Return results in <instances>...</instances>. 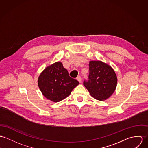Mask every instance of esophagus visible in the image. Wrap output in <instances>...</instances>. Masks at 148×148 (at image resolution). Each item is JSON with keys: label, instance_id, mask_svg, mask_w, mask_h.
<instances>
[{"label": "esophagus", "instance_id": "obj_1", "mask_svg": "<svg viewBox=\"0 0 148 148\" xmlns=\"http://www.w3.org/2000/svg\"><path fill=\"white\" fill-rule=\"evenodd\" d=\"M77 79L78 80L79 82H81V81H82V78H81V77L78 76V77L77 78Z\"/></svg>", "mask_w": 148, "mask_h": 148}]
</instances>
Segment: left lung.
Wrapping results in <instances>:
<instances>
[{
    "mask_svg": "<svg viewBox=\"0 0 148 148\" xmlns=\"http://www.w3.org/2000/svg\"><path fill=\"white\" fill-rule=\"evenodd\" d=\"M88 80L83 84L91 96L100 101L108 99L116 87L117 77L113 68L101 61H91L89 63Z\"/></svg>",
    "mask_w": 148,
    "mask_h": 148,
    "instance_id": "1",
    "label": "left lung"
}]
</instances>
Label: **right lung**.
<instances>
[{"label": "right lung", "mask_w": 148, "mask_h": 148, "mask_svg": "<svg viewBox=\"0 0 148 148\" xmlns=\"http://www.w3.org/2000/svg\"><path fill=\"white\" fill-rule=\"evenodd\" d=\"M38 83L40 90L47 99L59 102L67 97L79 83L69 75L68 70L61 62H56L42 72Z\"/></svg>", "instance_id": "1"}]
</instances>
